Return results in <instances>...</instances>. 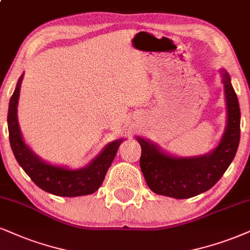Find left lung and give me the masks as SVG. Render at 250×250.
<instances>
[{"mask_svg":"<svg viewBox=\"0 0 250 250\" xmlns=\"http://www.w3.org/2000/svg\"><path fill=\"white\" fill-rule=\"evenodd\" d=\"M221 74L227 103V126L219 146L211 154L176 158L138 138L141 146L140 168L153 192L176 199L191 198L211 189L233 161L240 143V106L229 75L225 70Z\"/></svg>","mask_w":250,"mask_h":250,"instance_id":"obj_1","label":"left lung"}]
</instances>
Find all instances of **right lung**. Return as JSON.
Returning <instances> with one entry per match:
<instances>
[{
  "label": "right lung",
  "instance_id": "1",
  "mask_svg": "<svg viewBox=\"0 0 250 250\" xmlns=\"http://www.w3.org/2000/svg\"><path fill=\"white\" fill-rule=\"evenodd\" d=\"M21 79L23 75L18 80L16 89L9 102L8 110L9 141L17 162L29 175L33 183H36V186L52 195L76 197L95 192L103 183L107 169L115 159L123 139L112 141L88 167L78 170L58 167L44 162L24 144L18 126L17 103Z\"/></svg>",
  "mask_w": 250,
  "mask_h": 250
}]
</instances>
